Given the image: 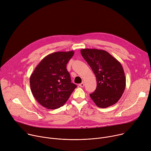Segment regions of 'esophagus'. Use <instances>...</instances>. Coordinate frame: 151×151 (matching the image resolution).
<instances>
[{
    "instance_id": "esophagus-1",
    "label": "esophagus",
    "mask_w": 151,
    "mask_h": 151,
    "mask_svg": "<svg viewBox=\"0 0 151 151\" xmlns=\"http://www.w3.org/2000/svg\"><path fill=\"white\" fill-rule=\"evenodd\" d=\"M79 87H83L84 86V83L83 82V83H81V84H79Z\"/></svg>"
}]
</instances>
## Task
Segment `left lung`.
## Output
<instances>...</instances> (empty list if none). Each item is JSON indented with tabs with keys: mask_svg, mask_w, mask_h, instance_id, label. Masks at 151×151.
Instances as JSON below:
<instances>
[{
	"mask_svg": "<svg viewBox=\"0 0 151 151\" xmlns=\"http://www.w3.org/2000/svg\"><path fill=\"white\" fill-rule=\"evenodd\" d=\"M81 53L96 78V88L90 94L91 99L99 108L115 104L126 86L124 70L120 62L104 50L83 49Z\"/></svg>",
	"mask_w": 151,
	"mask_h": 151,
	"instance_id": "obj_1",
	"label": "left lung"
}]
</instances>
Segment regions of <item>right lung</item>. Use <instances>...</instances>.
<instances>
[{"label": "right lung", "instance_id": "1", "mask_svg": "<svg viewBox=\"0 0 151 151\" xmlns=\"http://www.w3.org/2000/svg\"><path fill=\"white\" fill-rule=\"evenodd\" d=\"M74 51L56 52L45 57L30 77L32 93L37 102L51 109L63 106L76 86L66 68Z\"/></svg>", "mask_w": 151, "mask_h": 151}]
</instances>
